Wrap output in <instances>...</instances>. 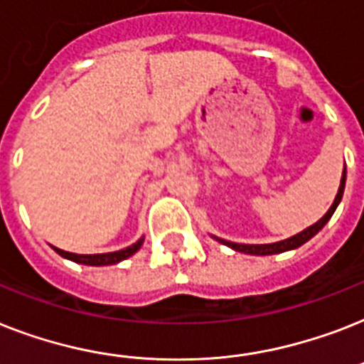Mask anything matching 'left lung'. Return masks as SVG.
<instances>
[{
    "instance_id": "1",
    "label": "left lung",
    "mask_w": 364,
    "mask_h": 364,
    "mask_svg": "<svg viewBox=\"0 0 364 364\" xmlns=\"http://www.w3.org/2000/svg\"><path fill=\"white\" fill-rule=\"evenodd\" d=\"M344 185H346V170L342 172L341 188H338V194H336L335 202H333V205L329 208V211H327L326 215H323V217H321L320 220L314 224V226H310V228L303 230V232L297 233V235H294V237L284 239V241H279V243H271V245H239V243H230V241H224V239H220V243L228 245V247H232V249L237 250V252L254 254V256H267V254H279V252H284V250L297 249V247H301L303 243H306L310 237H314L316 233L320 232V230L326 226L327 220L333 217V213H335L336 205H338V202L342 200V194H344Z\"/></svg>"
}]
</instances>
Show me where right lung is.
<instances>
[{"instance_id": "1", "label": "right lung", "mask_w": 364, "mask_h": 364, "mask_svg": "<svg viewBox=\"0 0 364 364\" xmlns=\"http://www.w3.org/2000/svg\"><path fill=\"white\" fill-rule=\"evenodd\" d=\"M141 243H144V239L136 241L134 245L127 247V249L117 250V252H108V254H73V252H65V250L55 249V247H54V250L59 254V256H63V258H67V259H73V262H76V264L112 265V264H117V262H121V259L129 258V256H132L136 250L140 249Z\"/></svg>"}]
</instances>
